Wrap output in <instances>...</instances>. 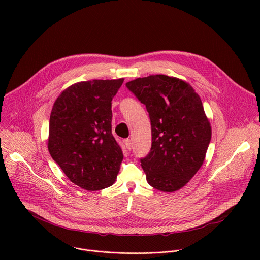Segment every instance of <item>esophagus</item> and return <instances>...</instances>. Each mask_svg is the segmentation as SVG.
<instances>
[{"label":"esophagus","instance_id":"1","mask_svg":"<svg viewBox=\"0 0 260 260\" xmlns=\"http://www.w3.org/2000/svg\"><path fill=\"white\" fill-rule=\"evenodd\" d=\"M123 143H124V146L126 147L127 150H131V149H132V142H131L129 139H125V140L123 141Z\"/></svg>","mask_w":260,"mask_h":260}]
</instances>
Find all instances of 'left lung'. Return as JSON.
Here are the masks:
<instances>
[{"mask_svg":"<svg viewBox=\"0 0 260 260\" xmlns=\"http://www.w3.org/2000/svg\"><path fill=\"white\" fill-rule=\"evenodd\" d=\"M146 106L152 144L141 158L147 182L155 189L182 188L202 167L211 141V124L196 90L181 79L150 75L126 83Z\"/></svg>","mask_w":260,"mask_h":260,"instance_id":"obj_1","label":"left lung"}]
</instances>
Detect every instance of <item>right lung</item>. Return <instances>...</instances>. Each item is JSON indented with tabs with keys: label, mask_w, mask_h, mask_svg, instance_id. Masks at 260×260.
<instances>
[{
	"label": "right lung",
	"mask_w": 260,
	"mask_h": 260,
	"mask_svg": "<svg viewBox=\"0 0 260 260\" xmlns=\"http://www.w3.org/2000/svg\"><path fill=\"white\" fill-rule=\"evenodd\" d=\"M123 78L73 84L54 102L48 150L71 182L96 191L113 185L123 154L112 135V99Z\"/></svg>",
	"instance_id": "right-lung-1"
}]
</instances>
